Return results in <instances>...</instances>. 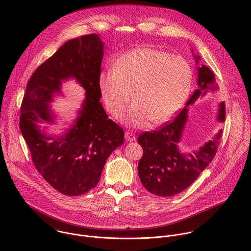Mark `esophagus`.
<instances>
[{"label":"esophagus","mask_w":251,"mask_h":251,"mask_svg":"<svg viewBox=\"0 0 251 251\" xmlns=\"http://www.w3.org/2000/svg\"><path fill=\"white\" fill-rule=\"evenodd\" d=\"M125 138H126V142H132V141H135V140H136L135 135H134L132 132H129V131H126V132L125 133Z\"/></svg>","instance_id":"34e87169"}]
</instances>
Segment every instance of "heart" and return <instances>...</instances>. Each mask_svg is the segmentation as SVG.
<instances>
[{
	"label": "heart",
	"instance_id": "obj_1",
	"mask_svg": "<svg viewBox=\"0 0 251 251\" xmlns=\"http://www.w3.org/2000/svg\"><path fill=\"white\" fill-rule=\"evenodd\" d=\"M192 71L181 57L151 48H135L117 59L114 69L100 73L99 89L108 111L120 114L132 98L135 102L121 117L126 125L144 127L171 119L190 91Z\"/></svg>",
	"mask_w": 251,
	"mask_h": 251
}]
</instances>
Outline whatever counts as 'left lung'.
<instances>
[{
    "label": "left lung",
    "mask_w": 251,
    "mask_h": 251,
    "mask_svg": "<svg viewBox=\"0 0 251 251\" xmlns=\"http://www.w3.org/2000/svg\"><path fill=\"white\" fill-rule=\"evenodd\" d=\"M191 53L197 65L198 89L173 122L158 130L144 132L138 138V143L143 148V156L138 164L139 178L144 187L157 196L169 197L179 194L197 179L213 160L222 133V129H219L211 140L193 152H184L179 149L189 107L209 92L218 90L213 72L199 64L201 58L194 54L193 49ZM224 120L225 105L220 102L216 121L223 123Z\"/></svg>",
    "instance_id": "1"
}]
</instances>
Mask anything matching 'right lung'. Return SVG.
Listing matches in <instances>:
<instances>
[{
  "mask_svg": "<svg viewBox=\"0 0 251 251\" xmlns=\"http://www.w3.org/2000/svg\"><path fill=\"white\" fill-rule=\"evenodd\" d=\"M103 50L98 34L67 41L34 72L23 98L20 130L34 164L52 187L68 196L96 187L108 157L124 143V130L108 119L100 101ZM72 78L85 90V100L64 133L49 135L48 127L57 119L50 103ZM41 123L49 126L41 129Z\"/></svg>",
  "mask_w": 251,
  "mask_h": 251,
  "instance_id": "add662e5",
  "label": "right lung"
}]
</instances>
